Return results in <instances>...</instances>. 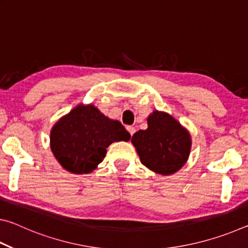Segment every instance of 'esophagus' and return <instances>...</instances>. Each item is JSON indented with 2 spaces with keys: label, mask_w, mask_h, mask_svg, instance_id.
I'll return each mask as SVG.
<instances>
[{
  "label": "esophagus",
  "mask_w": 248,
  "mask_h": 248,
  "mask_svg": "<svg viewBox=\"0 0 248 248\" xmlns=\"http://www.w3.org/2000/svg\"><path fill=\"white\" fill-rule=\"evenodd\" d=\"M127 130H128V132H129V134H130V136H131V137L133 136L134 132H136V128L132 127V125H128Z\"/></svg>",
  "instance_id": "obj_1"
}]
</instances>
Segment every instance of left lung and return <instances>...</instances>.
<instances>
[{
    "mask_svg": "<svg viewBox=\"0 0 248 248\" xmlns=\"http://www.w3.org/2000/svg\"><path fill=\"white\" fill-rule=\"evenodd\" d=\"M149 127L132 136L141 163L157 174L170 175L186 163L190 152V136L177 120L155 110L148 118Z\"/></svg>",
    "mask_w": 248,
    "mask_h": 248,
    "instance_id": "8db88e82",
    "label": "left lung"
}]
</instances>
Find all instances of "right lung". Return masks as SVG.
I'll list each match as a JSON object with an SVG mask.
<instances>
[{
  "label": "right lung",
  "instance_id": "obj_1",
  "mask_svg": "<svg viewBox=\"0 0 248 248\" xmlns=\"http://www.w3.org/2000/svg\"><path fill=\"white\" fill-rule=\"evenodd\" d=\"M130 134L118 120L105 117L93 105L78 106L54 124L51 150L63 169L75 174L90 173L103 161L115 141H128Z\"/></svg>",
  "mask_w": 248,
  "mask_h": 248
}]
</instances>
